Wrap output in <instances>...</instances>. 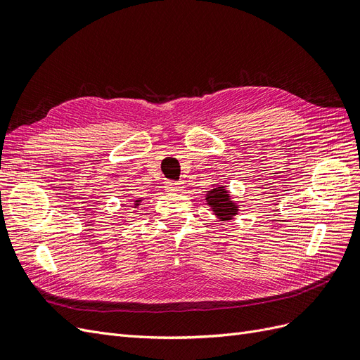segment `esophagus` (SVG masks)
<instances>
[{"label":"esophagus","instance_id":"esophagus-1","mask_svg":"<svg viewBox=\"0 0 360 360\" xmlns=\"http://www.w3.org/2000/svg\"><path fill=\"white\" fill-rule=\"evenodd\" d=\"M165 189L169 192H179V191H181V183L180 181H167Z\"/></svg>","mask_w":360,"mask_h":360}]
</instances>
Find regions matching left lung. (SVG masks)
Returning <instances> with one entry per match:
<instances>
[{
	"label": "left lung",
	"instance_id": "left-lung-1",
	"mask_svg": "<svg viewBox=\"0 0 360 360\" xmlns=\"http://www.w3.org/2000/svg\"><path fill=\"white\" fill-rule=\"evenodd\" d=\"M205 200L221 221H230L237 213V205L230 200V195H228L224 186L209 191Z\"/></svg>",
	"mask_w": 360,
	"mask_h": 360
}]
</instances>
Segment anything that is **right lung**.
I'll use <instances>...</instances> for the list:
<instances>
[{"instance_id":"1","label":"right lung","mask_w":360,"mask_h":360,"mask_svg":"<svg viewBox=\"0 0 360 360\" xmlns=\"http://www.w3.org/2000/svg\"><path fill=\"white\" fill-rule=\"evenodd\" d=\"M139 201H141V200H138V201H135V207H138V204H139Z\"/></svg>"}]
</instances>
